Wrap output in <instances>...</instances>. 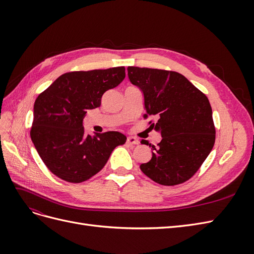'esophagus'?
<instances>
[{"label": "esophagus", "instance_id": "34e87169", "mask_svg": "<svg viewBox=\"0 0 254 254\" xmlns=\"http://www.w3.org/2000/svg\"><path fill=\"white\" fill-rule=\"evenodd\" d=\"M127 144L130 145V146H133V145H137V144H139V141H137V139H135V137L128 136V137H127Z\"/></svg>", "mask_w": 254, "mask_h": 254}]
</instances>
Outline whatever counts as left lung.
Returning <instances> with one entry per match:
<instances>
[{"label": "left lung", "instance_id": "1", "mask_svg": "<svg viewBox=\"0 0 254 254\" xmlns=\"http://www.w3.org/2000/svg\"><path fill=\"white\" fill-rule=\"evenodd\" d=\"M128 77L144 94L146 113L157 123L148 124L162 135L152 158L141 171L162 186L188 181L200 168L215 143V126L209 99L183 75L159 68L128 66Z\"/></svg>", "mask_w": 254, "mask_h": 254}]
</instances>
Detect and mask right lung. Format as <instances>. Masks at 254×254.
<instances>
[{
	"label": "right lung",
	"mask_w": 254,
	"mask_h": 254,
	"mask_svg": "<svg viewBox=\"0 0 254 254\" xmlns=\"http://www.w3.org/2000/svg\"><path fill=\"white\" fill-rule=\"evenodd\" d=\"M125 67L63 74L37 97L30 137L43 163L71 183L90 179L103 170L111 152L127 137L118 131L90 135L82 120L101 106L106 91L125 78Z\"/></svg>",
	"instance_id": "add662e5"
}]
</instances>
